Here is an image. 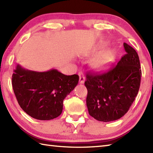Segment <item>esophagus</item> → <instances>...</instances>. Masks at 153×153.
<instances>
[{
    "mask_svg": "<svg viewBox=\"0 0 153 153\" xmlns=\"http://www.w3.org/2000/svg\"><path fill=\"white\" fill-rule=\"evenodd\" d=\"M79 83L81 84H83L85 82V77L84 76L82 72L79 73Z\"/></svg>",
    "mask_w": 153,
    "mask_h": 153,
    "instance_id": "1",
    "label": "esophagus"
}]
</instances>
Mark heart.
Returning <instances> with one entry per match:
<instances>
[{"instance_id":"heart-1","label":"heart","mask_w":153,"mask_h":153,"mask_svg":"<svg viewBox=\"0 0 153 153\" xmlns=\"http://www.w3.org/2000/svg\"><path fill=\"white\" fill-rule=\"evenodd\" d=\"M114 58V51L112 49L106 50L93 58L92 66L98 71L105 70L113 62Z\"/></svg>"}]
</instances>
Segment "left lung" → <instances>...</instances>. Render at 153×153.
Masks as SVG:
<instances>
[{
  "mask_svg": "<svg viewBox=\"0 0 153 153\" xmlns=\"http://www.w3.org/2000/svg\"><path fill=\"white\" fill-rule=\"evenodd\" d=\"M123 47L127 54L114 68L102 74H87V106L89 115L98 121L121 118L138 93L141 76L139 56L127 43Z\"/></svg>",
  "mask_w": 153,
  "mask_h": 153,
  "instance_id": "8db88e82",
  "label": "left lung"
}]
</instances>
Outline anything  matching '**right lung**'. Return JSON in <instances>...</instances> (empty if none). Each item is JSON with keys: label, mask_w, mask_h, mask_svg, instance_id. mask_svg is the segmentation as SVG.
<instances>
[{"label": "right lung", "mask_w": 153, "mask_h": 153, "mask_svg": "<svg viewBox=\"0 0 153 153\" xmlns=\"http://www.w3.org/2000/svg\"><path fill=\"white\" fill-rule=\"evenodd\" d=\"M78 81L76 74L66 76L56 69L39 72L19 64L16 65L12 77L19 105L29 116L39 120H53L61 114L64 99Z\"/></svg>", "instance_id": "right-lung-1"}]
</instances>
